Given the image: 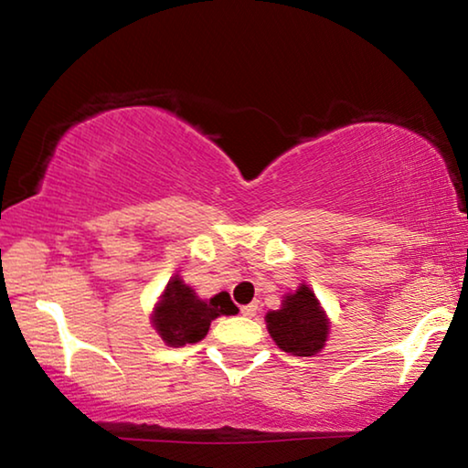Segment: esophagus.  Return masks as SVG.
<instances>
[{
    "label": "esophagus",
    "mask_w": 468,
    "mask_h": 468,
    "mask_svg": "<svg viewBox=\"0 0 468 468\" xmlns=\"http://www.w3.org/2000/svg\"><path fill=\"white\" fill-rule=\"evenodd\" d=\"M256 311H258V306H256V304H246V306H241V315H243V317H254V315H256Z\"/></svg>",
    "instance_id": "34e87169"
}]
</instances>
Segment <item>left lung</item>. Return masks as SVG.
Returning a JSON list of instances; mask_svg holds the SVG:
<instances>
[{
    "label": "left lung",
    "mask_w": 468,
    "mask_h": 468,
    "mask_svg": "<svg viewBox=\"0 0 468 468\" xmlns=\"http://www.w3.org/2000/svg\"><path fill=\"white\" fill-rule=\"evenodd\" d=\"M267 327L282 351L298 357L315 355L324 346L330 330L325 313L306 285L285 296L282 309L267 313Z\"/></svg>",
    "instance_id": "1"
}]
</instances>
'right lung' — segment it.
I'll use <instances>...</instances> for the list:
<instances>
[{
    "mask_svg": "<svg viewBox=\"0 0 468 468\" xmlns=\"http://www.w3.org/2000/svg\"><path fill=\"white\" fill-rule=\"evenodd\" d=\"M237 306L227 292L216 294L212 301H199L195 292L180 277H174L153 313V325L170 346L199 343L210 330L212 319L218 315H235Z\"/></svg>",
    "mask_w": 468,
    "mask_h": 468,
    "instance_id": "add662e5",
    "label": "right lung"
}]
</instances>
